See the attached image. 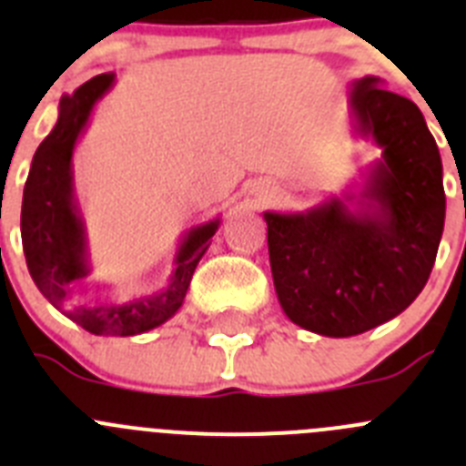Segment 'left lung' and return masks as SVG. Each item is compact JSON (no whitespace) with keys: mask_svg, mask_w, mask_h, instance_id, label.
<instances>
[{"mask_svg":"<svg viewBox=\"0 0 466 466\" xmlns=\"http://www.w3.org/2000/svg\"><path fill=\"white\" fill-rule=\"evenodd\" d=\"M348 104L355 134L383 150L362 190L264 213L280 309L334 339L392 320L420 295L446 220L441 155L420 108L374 76L350 86Z\"/></svg>","mask_w":466,"mask_h":466,"instance_id":"left-lung-1","label":"left lung"}]
</instances>
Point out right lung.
Wrapping results in <instances>:
<instances>
[{
    "instance_id": "right-lung-1",
    "label": "right lung",
    "mask_w": 466,
    "mask_h": 466,
    "mask_svg": "<svg viewBox=\"0 0 466 466\" xmlns=\"http://www.w3.org/2000/svg\"><path fill=\"white\" fill-rule=\"evenodd\" d=\"M113 83L116 74H99L83 83L74 95L60 99L56 127L41 141L29 167L20 211V237L32 280L57 311L97 337H134L160 327L181 309L192 274L211 246L208 238L216 234L220 218L186 232L176 250L169 283L162 290L123 301H74L76 285L90 274V253L86 223L74 195L71 157L78 137L87 127L92 108L111 90Z\"/></svg>"
}]
</instances>
